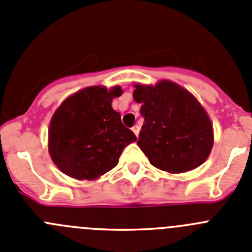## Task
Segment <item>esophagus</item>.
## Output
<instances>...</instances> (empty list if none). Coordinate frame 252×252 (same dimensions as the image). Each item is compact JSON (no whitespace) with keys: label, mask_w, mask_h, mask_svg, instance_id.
I'll list each match as a JSON object with an SVG mask.
<instances>
[{"label":"esophagus","mask_w":252,"mask_h":252,"mask_svg":"<svg viewBox=\"0 0 252 252\" xmlns=\"http://www.w3.org/2000/svg\"><path fill=\"white\" fill-rule=\"evenodd\" d=\"M131 130H133V133L138 137V134H139V126H134L131 128Z\"/></svg>","instance_id":"1"}]
</instances>
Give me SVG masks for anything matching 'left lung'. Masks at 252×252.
Masks as SVG:
<instances>
[{
  "label": "left lung",
  "instance_id": "1",
  "mask_svg": "<svg viewBox=\"0 0 252 252\" xmlns=\"http://www.w3.org/2000/svg\"><path fill=\"white\" fill-rule=\"evenodd\" d=\"M144 124L137 144L156 168L183 173L202 164L214 147L212 122L187 89L169 80L134 84Z\"/></svg>",
  "mask_w": 252,
  "mask_h": 252
}]
</instances>
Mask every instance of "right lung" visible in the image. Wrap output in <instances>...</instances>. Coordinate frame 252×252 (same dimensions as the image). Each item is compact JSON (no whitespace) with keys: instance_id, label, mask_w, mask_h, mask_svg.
Segmentation results:
<instances>
[{"instance_id":"right-lung-1","label":"right lung","mask_w":252,"mask_h":252,"mask_svg":"<svg viewBox=\"0 0 252 252\" xmlns=\"http://www.w3.org/2000/svg\"><path fill=\"white\" fill-rule=\"evenodd\" d=\"M122 94L119 85L88 87L70 95L55 110L49 126V153L63 173L80 181L98 180L137 140L112 106L113 99Z\"/></svg>"}]
</instances>
